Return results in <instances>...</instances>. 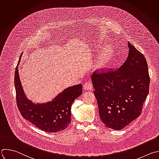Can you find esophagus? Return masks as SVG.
Instances as JSON below:
<instances>
[{
    "instance_id": "34e87169",
    "label": "esophagus",
    "mask_w": 159,
    "mask_h": 159,
    "mask_svg": "<svg viewBox=\"0 0 159 159\" xmlns=\"http://www.w3.org/2000/svg\"><path fill=\"white\" fill-rule=\"evenodd\" d=\"M84 88L85 90H90L92 89V85L90 82H86L84 85Z\"/></svg>"
}]
</instances>
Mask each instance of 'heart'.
Wrapping results in <instances>:
<instances>
[{"label":"heart","mask_w":159,"mask_h":159,"mask_svg":"<svg viewBox=\"0 0 159 159\" xmlns=\"http://www.w3.org/2000/svg\"><path fill=\"white\" fill-rule=\"evenodd\" d=\"M113 54V51L111 48H107L104 51L103 54L101 57L99 64L101 66H107L110 62Z\"/></svg>","instance_id":"obj_1"}]
</instances>
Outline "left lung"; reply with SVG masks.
Wrapping results in <instances>:
<instances>
[{
  "label": "left lung",
  "instance_id": "8db88e82",
  "mask_svg": "<svg viewBox=\"0 0 159 159\" xmlns=\"http://www.w3.org/2000/svg\"><path fill=\"white\" fill-rule=\"evenodd\" d=\"M128 57L116 70L92 76L99 116L105 127L120 130L141 114L149 92L150 77L143 55L128 42Z\"/></svg>",
  "mask_w": 159,
  "mask_h": 159
}]
</instances>
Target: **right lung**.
Segmentation results:
<instances>
[{"mask_svg":"<svg viewBox=\"0 0 159 159\" xmlns=\"http://www.w3.org/2000/svg\"><path fill=\"white\" fill-rule=\"evenodd\" d=\"M17 64L14 84L17 107L22 116L36 127L47 132H57L66 129L71 120V106L74 100L82 93V85L66 89L51 102L35 103L24 93L20 81Z\"/></svg>","mask_w":159,"mask_h":159,"instance_id":"1","label":"right lung"}]
</instances>
